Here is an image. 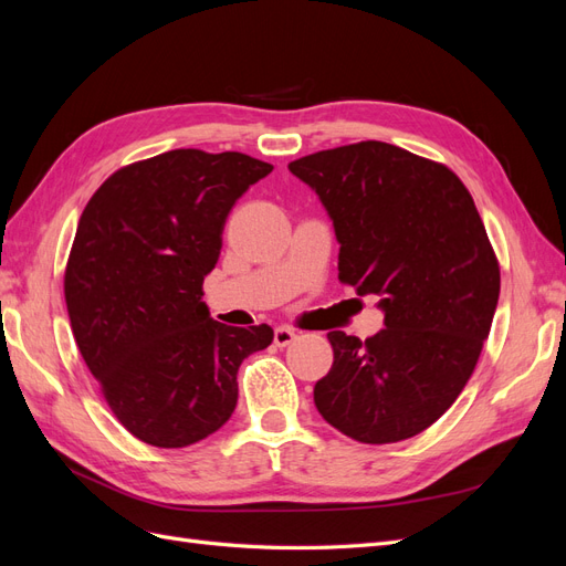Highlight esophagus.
<instances>
[{
	"label": "esophagus",
	"instance_id": "obj_1",
	"mask_svg": "<svg viewBox=\"0 0 566 566\" xmlns=\"http://www.w3.org/2000/svg\"><path fill=\"white\" fill-rule=\"evenodd\" d=\"M295 339H297V333L293 328H287V325H279V328L273 331V345H276V347L293 345Z\"/></svg>",
	"mask_w": 566,
	"mask_h": 566
}]
</instances>
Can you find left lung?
<instances>
[{"label": "left lung", "mask_w": 566, "mask_h": 566, "mask_svg": "<svg viewBox=\"0 0 566 566\" xmlns=\"http://www.w3.org/2000/svg\"><path fill=\"white\" fill-rule=\"evenodd\" d=\"M318 196L339 243V281L380 295L385 328L331 331L314 387L325 422L364 443L410 439L458 399L482 354L501 269L474 200L449 167L361 142L287 165Z\"/></svg>", "instance_id": "8db88e82"}]
</instances>
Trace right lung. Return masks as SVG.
I'll return each instance as SVG.
<instances>
[{"mask_svg": "<svg viewBox=\"0 0 566 566\" xmlns=\"http://www.w3.org/2000/svg\"><path fill=\"white\" fill-rule=\"evenodd\" d=\"M271 169L233 150H167L117 169L80 217L65 266L73 335L115 418L150 447L217 432L243 358L271 345L266 323L224 325L202 302L231 208Z\"/></svg>", "mask_w": 566, "mask_h": 566, "instance_id": "add662e5", "label": "right lung"}]
</instances>
